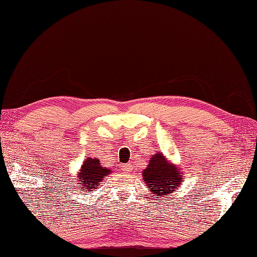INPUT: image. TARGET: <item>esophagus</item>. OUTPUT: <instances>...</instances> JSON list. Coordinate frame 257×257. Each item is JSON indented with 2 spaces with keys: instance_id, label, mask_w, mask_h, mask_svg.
Listing matches in <instances>:
<instances>
[{
  "instance_id": "34e87169",
  "label": "esophagus",
  "mask_w": 257,
  "mask_h": 257,
  "mask_svg": "<svg viewBox=\"0 0 257 257\" xmlns=\"http://www.w3.org/2000/svg\"><path fill=\"white\" fill-rule=\"evenodd\" d=\"M121 169L123 170V172H125V173H130V172H132L133 167H132V165H130V164H124V165H122Z\"/></svg>"
}]
</instances>
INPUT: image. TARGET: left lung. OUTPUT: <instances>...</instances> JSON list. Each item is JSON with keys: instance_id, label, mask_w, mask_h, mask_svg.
Returning a JSON list of instances; mask_svg holds the SVG:
<instances>
[{"instance_id": "left-lung-1", "label": "left lung", "mask_w": 257, "mask_h": 257, "mask_svg": "<svg viewBox=\"0 0 257 257\" xmlns=\"http://www.w3.org/2000/svg\"><path fill=\"white\" fill-rule=\"evenodd\" d=\"M143 176L150 192L162 197L174 193L176 187L183 182L178 168L170 164L163 154L153 156L148 167L143 172Z\"/></svg>"}]
</instances>
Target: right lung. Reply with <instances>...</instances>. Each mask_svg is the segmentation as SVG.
Instances as JSON below:
<instances>
[{"label":"right lung","instance_id":"right-lung-1","mask_svg":"<svg viewBox=\"0 0 257 257\" xmlns=\"http://www.w3.org/2000/svg\"><path fill=\"white\" fill-rule=\"evenodd\" d=\"M110 172L111 170L105 169L100 165V160L97 158H87L82 165L81 172H80L79 175V182L81 184L80 188L93 192L98 187L102 178H104Z\"/></svg>","mask_w":257,"mask_h":257}]
</instances>
